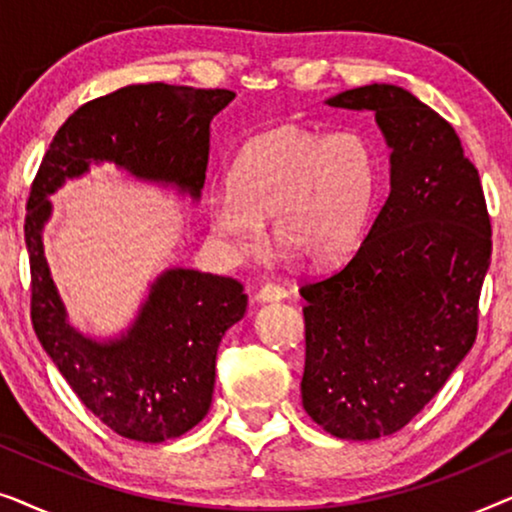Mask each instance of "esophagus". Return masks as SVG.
Returning <instances> with one entry per match:
<instances>
[{"instance_id":"1","label":"esophagus","mask_w":512,"mask_h":512,"mask_svg":"<svg viewBox=\"0 0 512 512\" xmlns=\"http://www.w3.org/2000/svg\"><path fill=\"white\" fill-rule=\"evenodd\" d=\"M256 298H258V303H277V300L289 298V291H286L284 286H277V284H263L261 289H258Z\"/></svg>"}]
</instances>
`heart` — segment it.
Listing matches in <instances>:
<instances>
[{"label": "heart", "instance_id": "b5f03b06", "mask_svg": "<svg viewBox=\"0 0 512 512\" xmlns=\"http://www.w3.org/2000/svg\"><path fill=\"white\" fill-rule=\"evenodd\" d=\"M377 167L368 139L279 125L249 139L228 170V191L209 207L212 233L235 256L261 247L263 226L277 247L307 265L352 254L375 202Z\"/></svg>", "mask_w": 512, "mask_h": 512}]
</instances>
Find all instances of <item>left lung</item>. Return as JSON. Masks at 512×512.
I'll return each instance as SVG.
<instances>
[{
	"label": "left lung",
	"instance_id": "8db88e82",
	"mask_svg": "<svg viewBox=\"0 0 512 512\" xmlns=\"http://www.w3.org/2000/svg\"><path fill=\"white\" fill-rule=\"evenodd\" d=\"M326 104L375 111L391 191L359 249L300 286V394L331 436L375 440L401 431L473 347L492 223L457 132L415 95L373 83Z\"/></svg>",
	"mask_w": 512,
	"mask_h": 512
}]
</instances>
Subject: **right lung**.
Here are the masks:
<instances>
[{"label":"right lung","mask_w":512,"mask_h":512,"mask_svg":"<svg viewBox=\"0 0 512 512\" xmlns=\"http://www.w3.org/2000/svg\"><path fill=\"white\" fill-rule=\"evenodd\" d=\"M233 90L137 83L97 97L55 132L25 214L34 333L74 394L118 436L163 443L202 422L212 405L216 349L244 317L247 293L233 277L170 268L151 284L128 331L95 340L69 324L44 256L53 195L90 165L177 186L193 200L205 186L209 123Z\"/></svg>","instance_id":"1"}]
</instances>
